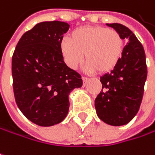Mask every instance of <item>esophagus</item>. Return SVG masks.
<instances>
[{"mask_svg": "<svg viewBox=\"0 0 155 155\" xmlns=\"http://www.w3.org/2000/svg\"><path fill=\"white\" fill-rule=\"evenodd\" d=\"M82 80H83V83L84 84H85L88 82V80H89V78H85V77H82Z\"/></svg>", "mask_w": 155, "mask_h": 155, "instance_id": "esophagus-1", "label": "esophagus"}]
</instances>
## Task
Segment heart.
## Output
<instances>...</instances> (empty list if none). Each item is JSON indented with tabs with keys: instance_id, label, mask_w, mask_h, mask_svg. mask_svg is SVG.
<instances>
[{
	"instance_id": "obj_1",
	"label": "heart",
	"mask_w": 155,
	"mask_h": 155,
	"mask_svg": "<svg viewBox=\"0 0 155 155\" xmlns=\"http://www.w3.org/2000/svg\"><path fill=\"white\" fill-rule=\"evenodd\" d=\"M60 51L65 63L77 69L85 59L88 72L107 73L119 62L124 52V39L115 30L87 25L74 30L70 39H63Z\"/></svg>"
}]
</instances>
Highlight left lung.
<instances>
[{
    "label": "left lung",
    "mask_w": 155,
    "mask_h": 155,
    "mask_svg": "<svg viewBox=\"0 0 155 155\" xmlns=\"http://www.w3.org/2000/svg\"><path fill=\"white\" fill-rule=\"evenodd\" d=\"M127 41L119 62L101 77V92L95 99L97 116L104 123L121 126L137 115L147 76L145 50L134 33L121 24H107Z\"/></svg>",
    "instance_id": "obj_1"
}]
</instances>
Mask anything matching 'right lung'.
Wrapping results in <instances>:
<instances>
[{"label": "right lung", "instance_id": "add662e5", "mask_svg": "<svg viewBox=\"0 0 155 155\" xmlns=\"http://www.w3.org/2000/svg\"><path fill=\"white\" fill-rule=\"evenodd\" d=\"M70 25L41 22L23 34L12 56V78L18 108L33 124L48 127L68 115L69 95L83 84L81 76L63 61L60 43Z\"/></svg>", "mask_w": 155, "mask_h": 155}]
</instances>
